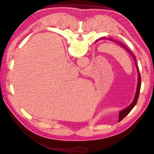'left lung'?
I'll list each match as a JSON object with an SVG mask.
<instances>
[{"mask_svg":"<svg viewBox=\"0 0 154 154\" xmlns=\"http://www.w3.org/2000/svg\"><path fill=\"white\" fill-rule=\"evenodd\" d=\"M110 40L112 41L113 42H114V43L116 44L117 45H119V46L122 47L123 49H124L128 53L130 54V55H131V56L132 57L134 61V63H135V65L136 67V69H137V71H138V84H137V89H136V94H135V96H134V100L132 101V103L130 104V105L126 107V109H123L122 110H120L119 112V122H120V121L122 120L124 117H125L126 116H127L128 114L130 113V111L132 110V109H133L134 107V106L136 105V104L137 103V101H138V97H139V94H140V87H141V76H140V71H139V69H138V63H137V61H136V56L134 55L132 51H130L128 48L125 45H124L123 44L121 43V42H120L119 41H116V40H112V39L110 38H105V37H103V38H99L98 39V40L96 41H99V40Z\"/></svg>","mask_w":154,"mask_h":154,"instance_id":"1","label":"left lung"}]
</instances>
